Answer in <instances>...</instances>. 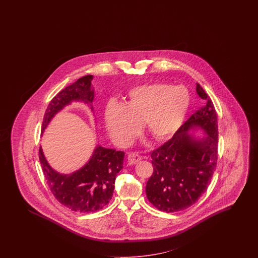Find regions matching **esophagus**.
I'll return each instance as SVG.
<instances>
[{"label": "esophagus", "mask_w": 258, "mask_h": 258, "mask_svg": "<svg viewBox=\"0 0 258 258\" xmlns=\"http://www.w3.org/2000/svg\"><path fill=\"white\" fill-rule=\"evenodd\" d=\"M141 159H142V156L136 152H131L127 155V161H128V164H137L138 162H140Z\"/></svg>", "instance_id": "esophagus-1"}]
</instances>
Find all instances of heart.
Masks as SVG:
<instances>
[{
    "instance_id": "b5f03b06",
    "label": "heart",
    "mask_w": 258,
    "mask_h": 258,
    "mask_svg": "<svg viewBox=\"0 0 258 258\" xmlns=\"http://www.w3.org/2000/svg\"><path fill=\"white\" fill-rule=\"evenodd\" d=\"M190 104L185 88L155 82L132 89L122 105L110 102L105 114L112 140L127 146L143 130L158 142L167 140L182 123Z\"/></svg>"
}]
</instances>
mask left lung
Instances as JSON below:
<instances>
[{"label":"left lung","mask_w":258,"mask_h":258,"mask_svg":"<svg viewBox=\"0 0 258 258\" xmlns=\"http://www.w3.org/2000/svg\"><path fill=\"white\" fill-rule=\"evenodd\" d=\"M196 90L205 105L180 125L171 139L151 152L153 173L146 193L149 203L166 213L193 205L207 190L218 163L217 111L199 83ZM192 127H202L209 136L193 141L187 134Z\"/></svg>","instance_id":"8db88e82"}]
</instances>
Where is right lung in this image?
<instances>
[{"instance_id": "obj_1", "label": "right lung", "mask_w": 258, "mask_h": 258, "mask_svg": "<svg viewBox=\"0 0 258 258\" xmlns=\"http://www.w3.org/2000/svg\"><path fill=\"white\" fill-rule=\"evenodd\" d=\"M93 78L92 75L78 78L55 95L45 110L42 132L55 113L72 100H81L92 106ZM124 155L123 151L97 147L89 163L82 168L70 175H61L50 167L41 148L39 149V162L51 192L64 206L79 213L98 211L109 203L115 177L123 167Z\"/></svg>"}]
</instances>
